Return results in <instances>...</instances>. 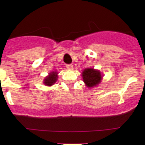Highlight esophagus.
Listing matches in <instances>:
<instances>
[{
	"instance_id": "obj_1",
	"label": "esophagus",
	"mask_w": 145,
	"mask_h": 145,
	"mask_svg": "<svg viewBox=\"0 0 145 145\" xmlns=\"http://www.w3.org/2000/svg\"><path fill=\"white\" fill-rule=\"evenodd\" d=\"M66 67L67 68V69H70V70H71V69H73V65H71V64H67V65H66Z\"/></svg>"
}]
</instances>
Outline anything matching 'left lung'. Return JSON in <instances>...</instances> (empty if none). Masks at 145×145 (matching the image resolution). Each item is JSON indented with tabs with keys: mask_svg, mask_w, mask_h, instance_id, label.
Masks as SVG:
<instances>
[{
	"mask_svg": "<svg viewBox=\"0 0 145 145\" xmlns=\"http://www.w3.org/2000/svg\"><path fill=\"white\" fill-rule=\"evenodd\" d=\"M83 81L88 88L95 87L101 80V74L99 70L93 68H86L82 71Z\"/></svg>",
	"mask_w": 145,
	"mask_h": 145,
	"instance_id": "obj_1",
	"label": "left lung"
}]
</instances>
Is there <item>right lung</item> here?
I'll list each match as a JSON object with an SVG mask.
<instances>
[{"instance_id": "right-lung-1", "label": "right lung", "mask_w": 145, "mask_h": 145, "mask_svg": "<svg viewBox=\"0 0 145 145\" xmlns=\"http://www.w3.org/2000/svg\"><path fill=\"white\" fill-rule=\"evenodd\" d=\"M58 73L56 71H52L50 73L48 76L45 78L44 83L46 86H52L58 80Z\"/></svg>"}]
</instances>
